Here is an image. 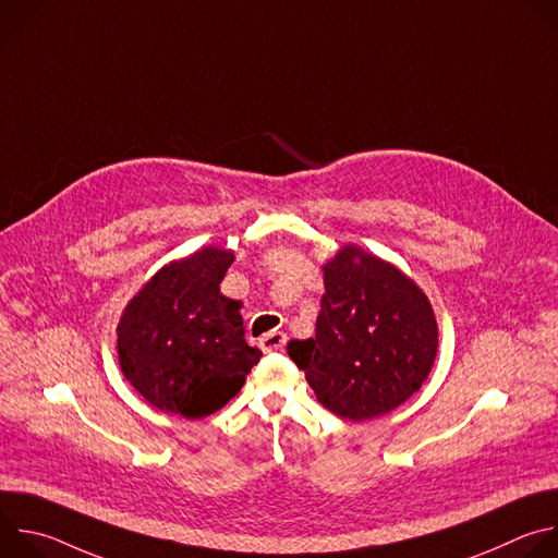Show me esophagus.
I'll use <instances>...</instances> for the list:
<instances>
[{"label": "esophagus", "mask_w": 558, "mask_h": 558, "mask_svg": "<svg viewBox=\"0 0 558 558\" xmlns=\"http://www.w3.org/2000/svg\"><path fill=\"white\" fill-rule=\"evenodd\" d=\"M287 342V336L282 331H269L260 338V347L265 353H274V351H280Z\"/></svg>", "instance_id": "1"}]
</instances>
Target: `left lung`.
<instances>
[{
	"label": "left lung",
	"mask_w": 558,
	"mask_h": 558,
	"mask_svg": "<svg viewBox=\"0 0 558 558\" xmlns=\"http://www.w3.org/2000/svg\"><path fill=\"white\" fill-rule=\"evenodd\" d=\"M315 338L291 340L317 402L364 422L402 407L428 379L439 329L424 289L392 263L344 245L323 265Z\"/></svg>",
	"instance_id": "left-lung-1"
}]
</instances>
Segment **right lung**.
Wrapping results in <instances>:
<instances>
[{"label":"right lung","instance_id":"obj_1","mask_svg":"<svg viewBox=\"0 0 558 558\" xmlns=\"http://www.w3.org/2000/svg\"><path fill=\"white\" fill-rule=\"evenodd\" d=\"M231 250L203 247L158 269L117 327L123 377L154 409L201 420L243 388L263 357L245 340L243 302L222 295Z\"/></svg>","mask_w":558,"mask_h":558}]
</instances>
